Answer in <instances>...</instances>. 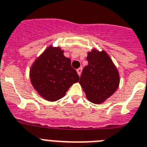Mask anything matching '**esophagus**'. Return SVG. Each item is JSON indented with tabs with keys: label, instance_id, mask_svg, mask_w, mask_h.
<instances>
[{
	"label": "esophagus",
	"instance_id": "1",
	"mask_svg": "<svg viewBox=\"0 0 147 147\" xmlns=\"http://www.w3.org/2000/svg\"><path fill=\"white\" fill-rule=\"evenodd\" d=\"M82 68H78L77 69V72L78 74V76H81V74H82Z\"/></svg>",
	"mask_w": 147,
	"mask_h": 147
}]
</instances>
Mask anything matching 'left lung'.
<instances>
[{"instance_id":"1","label":"left lung","mask_w":147,"mask_h":147,"mask_svg":"<svg viewBox=\"0 0 147 147\" xmlns=\"http://www.w3.org/2000/svg\"><path fill=\"white\" fill-rule=\"evenodd\" d=\"M88 65L84 67L79 83L89 101L101 103L112 96L119 84L115 65L106 52L93 50L87 57Z\"/></svg>"}]
</instances>
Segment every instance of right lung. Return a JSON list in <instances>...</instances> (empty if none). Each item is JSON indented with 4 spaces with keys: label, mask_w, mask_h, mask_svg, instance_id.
<instances>
[{
    "label": "right lung",
    "mask_w": 147,
    "mask_h": 147,
    "mask_svg": "<svg viewBox=\"0 0 147 147\" xmlns=\"http://www.w3.org/2000/svg\"><path fill=\"white\" fill-rule=\"evenodd\" d=\"M30 78L34 89L49 101L63 97L70 86L79 81L69 58L63 55L60 47H49L32 65Z\"/></svg>",
    "instance_id": "add662e5"
}]
</instances>
